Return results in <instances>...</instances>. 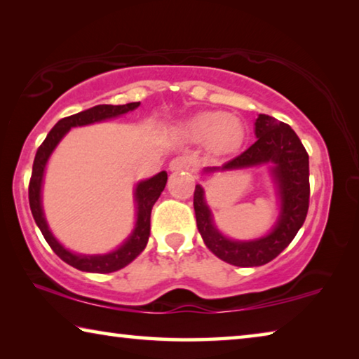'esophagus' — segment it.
Instances as JSON below:
<instances>
[{
	"label": "esophagus",
	"mask_w": 359,
	"mask_h": 359,
	"mask_svg": "<svg viewBox=\"0 0 359 359\" xmlns=\"http://www.w3.org/2000/svg\"><path fill=\"white\" fill-rule=\"evenodd\" d=\"M169 169L171 171H194L196 169V163L190 156H175L169 163Z\"/></svg>",
	"instance_id": "34e87169"
}]
</instances>
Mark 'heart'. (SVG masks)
<instances>
[{
    "mask_svg": "<svg viewBox=\"0 0 359 359\" xmlns=\"http://www.w3.org/2000/svg\"><path fill=\"white\" fill-rule=\"evenodd\" d=\"M187 136L196 142H208L214 154H231L242 144L244 126L224 112H203L188 120Z\"/></svg>",
    "mask_w": 359,
    "mask_h": 359,
    "instance_id": "1",
    "label": "heart"
}]
</instances>
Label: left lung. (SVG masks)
<instances>
[{"label": "left lung", "mask_w": 359, "mask_h": 359, "mask_svg": "<svg viewBox=\"0 0 359 359\" xmlns=\"http://www.w3.org/2000/svg\"><path fill=\"white\" fill-rule=\"evenodd\" d=\"M257 142L220 168L205 172L231 171L258 165H272L271 174L280 196V215L276 226L257 241H231L215 228L201 185L194 188L193 205L204 244L218 258L239 267L263 266L278 257L304 224L309 210V155L291 126L271 115L259 114L255 121Z\"/></svg>", "instance_id": "8db88e82"}]
</instances>
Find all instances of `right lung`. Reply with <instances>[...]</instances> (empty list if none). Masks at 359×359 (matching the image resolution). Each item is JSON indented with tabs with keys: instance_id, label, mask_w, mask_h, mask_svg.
<instances>
[{
	"instance_id": "obj_1",
	"label": "right lung",
	"mask_w": 359,
	"mask_h": 359,
	"mask_svg": "<svg viewBox=\"0 0 359 359\" xmlns=\"http://www.w3.org/2000/svg\"><path fill=\"white\" fill-rule=\"evenodd\" d=\"M141 104V102H128V104L121 106H112V104H100L87 111H82L69 117H65L58 121L48 133L44 142L39 145L38 151H36L34 163H33V172L32 179H29L28 187V199H29V209L36 224L41 229L42 236L47 241V244L55 252L65 263L76 267L79 271L83 272H98V274H107V272L118 271L126 264H130L139 253H141L145 245H147L149 236H150V214L151 208L160 198L161 191L165 190V185L168 182V174L161 171L160 174L154 175L151 179L139 182L136 187V204H137V218L136 226L128 239L120 245L117 250L106 255H76L60 244V242L53 238L50 229L47 226V222L44 218V212H42L41 205V187H42V177H44V169L47 165V160L57 144L62 141V137L74 126H83L95 123V121H101L106 118L118 117L121 114H126Z\"/></svg>"
}]
</instances>
